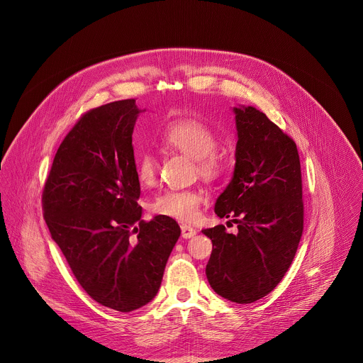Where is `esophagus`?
I'll use <instances>...</instances> for the list:
<instances>
[{
	"label": "esophagus",
	"instance_id": "esophagus-1",
	"mask_svg": "<svg viewBox=\"0 0 363 363\" xmlns=\"http://www.w3.org/2000/svg\"><path fill=\"white\" fill-rule=\"evenodd\" d=\"M181 234L186 240V238H192L196 234V231H195V228H192L189 225H181Z\"/></svg>",
	"mask_w": 363,
	"mask_h": 363
}]
</instances>
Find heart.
<instances>
[{
    "mask_svg": "<svg viewBox=\"0 0 363 363\" xmlns=\"http://www.w3.org/2000/svg\"><path fill=\"white\" fill-rule=\"evenodd\" d=\"M162 142L196 161L202 178L213 181L220 178L228 168V157L217 149L218 136L214 129L195 118H178L171 121L162 130ZM158 172V158L150 150H142L136 157V174L142 185H150ZM203 195L195 189H168L160 194L150 203L155 216L169 217L182 223L192 221Z\"/></svg>",
    "mask_w": 363,
    "mask_h": 363,
    "instance_id": "heart-1",
    "label": "heart"
}]
</instances>
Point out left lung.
Returning <instances> with one entry per match:
<instances>
[{
    "label": "left lung",
    "mask_w": 363,
    "mask_h": 363,
    "mask_svg": "<svg viewBox=\"0 0 363 363\" xmlns=\"http://www.w3.org/2000/svg\"><path fill=\"white\" fill-rule=\"evenodd\" d=\"M235 168L216 202V214L231 218L202 233L213 241L205 274L213 290L247 304L267 296L281 281L303 233L300 158L294 140L252 106L234 108Z\"/></svg>",
    "instance_id": "left-lung-1"
}]
</instances>
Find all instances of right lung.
<instances>
[{
  "label": "right lung",
  "instance_id": "1",
  "mask_svg": "<svg viewBox=\"0 0 363 363\" xmlns=\"http://www.w3.org/2000/svg\"><path fill=\"white\" fill-rule=\"evenodd\" d=\"M135 99L82 115L60 143L43 189L51 238L84 291L101 306L132 312L157 296L181 228L143 221L132 133Z\"/></svg>",
  "mask_w": 363,
  "mask_h": 363
}]
</instances>
